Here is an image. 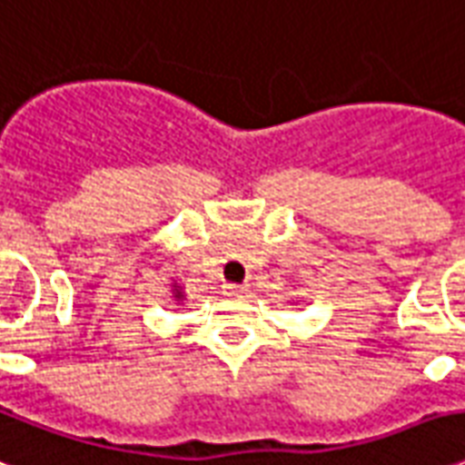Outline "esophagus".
Instances as JSON below:
<instances>
[{"label":"esophagus","instance_id":"esophagus-1","mask_svg":"<svg viewBox=\"0 0 465 465\" xmlns=\"http://www.w3.org/2000/svg\"><path fill=\"white\" fill-rule=\"evenodd\" d=\"M246 291V285H239V283H223V293L226 295H239Z\"/></svg>","mask_w":465,"mask_h":465}]
</instances>
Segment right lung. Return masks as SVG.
Returning <instances> with one entry per match:
<instances>
[{"mask_svg":"<svg viewBox=\"0 0 465 465\" xmlns=\"http://www.w3.org/2000/svg\"><path fill=\"white\" fill-rule=\"evenodd\" d=\"M177 298H180V293H177Z\"/></svg>","mask_w":465,"mask_h":465,"instance_id":"add662e5","label":"right lung"}]
</instances>
